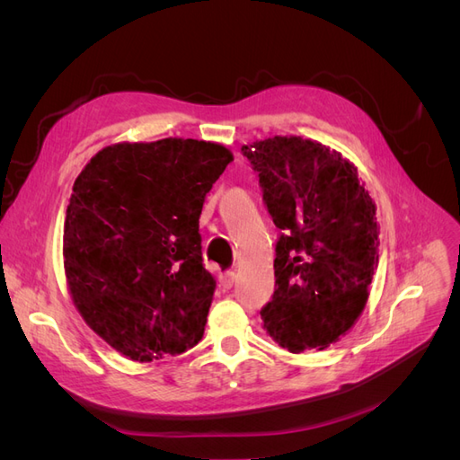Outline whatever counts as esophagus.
<instances>
[{
    "label": "esophagus",
    "mask_w": 460,
    "mask_h": 460,
    "mask_svg": "<svg viewBox=\"0 0 460 460\" xmlns=\"http://www.w3.org/2000/svg\"><path fill=\"white\" fill-rule=\"evenodd\" d=\"M234 282H235V272H234V270H226V272H222V274L218 276L220 288L230 289V288L234 286Z\"/></svg>",
    "instance_id": "obj_1"
}]
</instances>
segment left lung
I'll list each match as a JSON object with an SVG mask.
<instances>
[{"label":"left lung","mask_w":460,"mask_h":460,"mask_svg":"<svg viewBox=\"0 0 460 460\" xmlns=\"http://www.w3.org/2000/svg\"><path fill=\"white\" fill-rule=\"evenodd\" d=\"M280 235L262 328L289 353L323 351L353 326L378 269L376 207L338 151L297 136L242 146Z\"/></svg>","instance_id":"1"}]
</instances>
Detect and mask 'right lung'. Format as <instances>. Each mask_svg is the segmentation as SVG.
Returning <instances> with one entry per match:
<instances>
[{"mask_svg": "<svg viewBox=\"0 0 460 460\" xmlns=\"http://www.w3.org/2000/svg\"><path fill=\"white\" fill-rule=\"evenodd\" d=\"M218 144L166 140L102 149L73 186L63 230L68 288L88 326L140 363L203 338L217 289L199 215L232 163Z\"/></svg>", "mask_w": 460, "mask_h": 460, "instance_id": "add662e5", "label": "right lung"}]
</instances>
